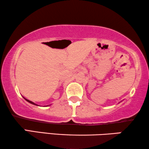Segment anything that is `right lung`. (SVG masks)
Wrapping results in <instances>:
<instances>
[{
    "instance_id": "1",
    "label": "right lung",
    "mask_w": 149,
    "mask_h": 149,
    "mask_svg": "<svg viewBox=\"0 0 149 149\" xmlns=\"http://www.w3.org/2000/svg\"><path fill=\"white\" fill-rule=\"evenodd\" d=\"M23 98H24V97H23ZM24 98V99H25V100H26V101H27V102H29V103H31V104H33V105H37V104H36V103H33V102L31 101V100H28V99H26V98Z\"/></svg>"
}]
</instances>
